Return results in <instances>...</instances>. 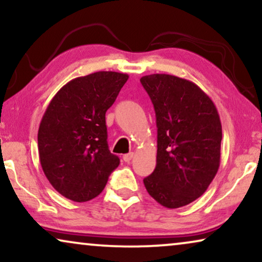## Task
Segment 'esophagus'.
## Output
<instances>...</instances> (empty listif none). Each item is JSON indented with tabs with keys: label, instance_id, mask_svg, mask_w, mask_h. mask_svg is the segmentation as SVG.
<instances>
[{
	"label": "esophagus",
	"instance_id": "34e87169",
	"mask_svg": "<svg viewBox=\"0 0 262 262\" xmlns=\"http://www.w3.org/2000/svg\"><path fill=\"white\" fill-rule=\"evenodd\" d=\"M135 154L134 152H128V154H125V155L123 156V160L125 161V162H130V161L134 159Z\"/></svg>",
	"mask_w": 262,
	"mask_h": 262
}]
</instances>
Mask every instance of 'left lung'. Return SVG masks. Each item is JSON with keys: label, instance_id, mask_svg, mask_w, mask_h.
<instances>
[{"label": "left lung", "instance_id": "left-lung-1", "mask_svg": "<svg viewBox=\"0 0 262 262\" xmlns=\"http://www.w3.org/2000/svg\"><path fill=\"white\" fill-rule=\"evenodd\" d=\"M141 83L156 113V167L143 182L157 203L178 209L198 199L221 162L222 124L209 96L193 82L167 74Z\"/></svg>", "mask_w": 262, "mask_h": 262}]
</instances>
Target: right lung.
Wrapping results in <instances>:
<instances>
[{"mask_svg":"<svg viewBox=\"0 0 262 262\" xmlns=\"http://www.w3.org/2000/svg\"><path fill=\"white\" fill-rule=\"evenodd\" d=\"M127 78L116 71L74 78L49 103L38 131L39 160L50 184L66 198H95L119 166L107 144L105 116Z\"/></svg>","mask_w":262,"mask_h":262,"instance_id":"obj_1","label":"right lung"}]
</instances>
